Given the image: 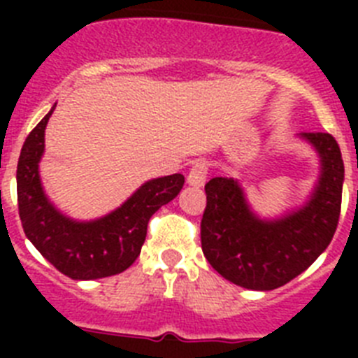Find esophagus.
I'll return each mask as SVG.
<instances>
[{
	"label": "esophagus",
	"instance_id": "34e87169",
	"mask_svg": "<svg viewBox=\"0 0 358 358\" xmlns=\"http://www.w3.org/2000/svg\"><path fill=\"white\" fill-rule=\"evenodd\" d=\"M208 163L204 159H197L194 164H192V169H189L188 173V185L192 186H204L208 177Z\"/></svg>",
	"mask_w": 358,
	"mask_h": 358
}]
</instances>
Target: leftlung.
I'll use <instances>...</instances> for the list:
<instances>
[{
  "instance_id": "1",
  "label": "left lung",
  "mask_w": 358,
  "mask_h": 358,
  "mask_svg": "<svg viewBox=\"0 0 358 358\" xmlns=\"http://www.w3.org/2000/svg\"><path fill=\"white\" fill-rule=\"evenodd\" d=\"M322 161L321 179L303 210L264 222L249 211L242 189L227 177L206 182L201 220L202 252L218 274L251 290L283 287L317 260L339 224L344 163L328 132H305Z\"/></svg>"
}]
</instances>
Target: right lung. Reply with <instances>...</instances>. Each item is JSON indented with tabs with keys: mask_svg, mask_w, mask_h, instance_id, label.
I'll use <instances>...</instances> for the list:
<instances>
[{
	"mask_svg": "<svg viewBox=\"0 0 358 358\" xmlns=\"http://www.w3.org/2000/svg\"><path fill=\"white\" fill-rule=\"evenodd\" d=\"M53 109L28 134L17 161V208L24 235L71 280L115 276L140 256L148 220L181 192L185 177L173 173L145 182L122 208L100 220H69L48 202L37 170L44 150V129Z\"/></svg>",
	"mask_w": 358,
	"mask_h": 358,
	"instance_id": "1",
	"label": "right lung"
}]
</instances>
